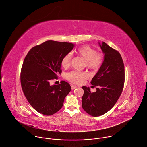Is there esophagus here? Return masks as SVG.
Wrapping results in <instances>:
<instances>
[{
  "label": "esophagus",
  "mask_w": 147,
  "mask_h": 147,
  "mask_svg": "<svg viewBox=\"0 0 147 147\" xmlns=\"http://www.w3.org/2000/svg\"><path fill=\"white\" fill-rule=\"evenodd\" d=\"M76 87H77V86H76L71 85V88H72V90H74V89H75Z\"/></svg>",
  "instance_id": "esophagus-1"
}]
</instances>
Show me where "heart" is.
<instances>
[{"label":"heart","mask_w":147,"mask_h":147,"mask_svg":"<svg viewBox=\"0 0 147 147\" xmlns=\"http://www.w3.org/2000/svg\"><path fill=\"white\" fill-rule=\"evenodd\" d=\"M78 55L86 60V67L92 70H98L102 66L104 55L102 53H97V51L90 47L89 45H83L79 47L76 50ZM72 54L71 53H67L61 60V65L65 68H68L71 65ZM88 78V74L85 72L72 71L66 75V79L69 82L80 84Z\"/></svg>","instance_id":"obj_1"}]
</instances>
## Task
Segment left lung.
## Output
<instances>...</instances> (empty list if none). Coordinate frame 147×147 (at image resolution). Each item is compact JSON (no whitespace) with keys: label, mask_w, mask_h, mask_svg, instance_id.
<instances>
[{"label":"left lung","mask_w":147,"mask_h":147,"mask_svg":"<svg viewBox=\"0 0 147 147\" xmlns=\"http://www.w3.org/2000/svg\"><path fill=\"white\" fill-rule=\"evenodd\" d=\"M100 47L105 54L104 60L91 83L96 87L91 92L89 87L83 86L82 107L93 117L102 115L109 111L119 99L124 86L125 68L120 53L103 42Z\"/></svg>","instance_id":"1"}]
</instances>
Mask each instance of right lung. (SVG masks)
<instances>
[{"label": "right lung", "mask_w": 147, "mask_h": 147, "mask_svg": "<svg viewBox=\"0 0 147 147\" xmlns=\"http://www.w3.org/2000/svg\"><path fill=\"white\" fill-rule=\"evenodd\" d=\"M74 47L72 43L47 41L33 47L26 56L21 71V87L28 101L38 113H56L71 91V86L65 81L52 86L50 82L61 74V60Z\"/></svg>", "instance_id": "add662e5"}]
</instances>
